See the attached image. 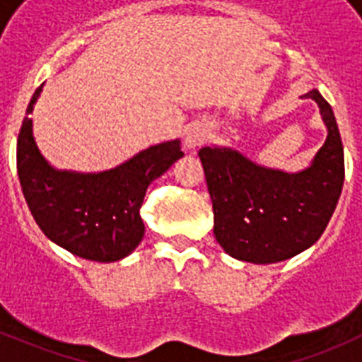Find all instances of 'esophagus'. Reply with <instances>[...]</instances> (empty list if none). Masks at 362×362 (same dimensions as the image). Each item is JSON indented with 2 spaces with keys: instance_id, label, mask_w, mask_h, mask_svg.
Segmentation results:
<instances>
[{
  "instance_id": "obj_1",
  "label": "esophagus",
  "mask_w": 362,
  "mask_h": 362,
  "mask_svg": "<svg viewBox=\"0 0 362 362\" xmlns=\"http://www.w3.org/2000/svg\"><path fill=\"white\" fill-rule=\"evenodd\" d=\"M206 137H209V130L204 124H192L185 134V146L188 150H196L197 146L206 141Z\"/></svg>"
}]
</instances>
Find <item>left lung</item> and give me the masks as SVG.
<instances>
[{
	"label": "left lung",
	"instance_id": "8db88e82",
	"mask_svg": "<svg viewBox=\"0 0 362 362\" xmlns=\"http://www.w3.org/2000/svg\"><path fill=\"white\" fill-rule=\"evenodd\" d=\"M306 99L319 107L326 141L299 172L257 165L230 146L199 150L214 206V235L223 250L254 264L300 254L325 232L344 183V152L334 110L319 90Z\"/></svg>",
	"mask_w": 362,
	"mask_h": 362
}]
</instances>
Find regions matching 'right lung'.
<instances>
[{"label":"right lung","mask_w":362,"mask_h":362,"mask_svg":"<svg viewBox=\"0 0 362 362\" xmlns=\"http://www.w3.org/2000/svg\"><path fill=\"white\" fill-rule=\"evenodd\" d=\"M41 90L43 85L27 112L34 110ZM183 156L181 141L172 139L110 170H59L37 148L32 119L21 124L16 153L21 190L37 226L57 246L98 263H114L136 250L145 235L139 209L146 188Z\"/></svg>","instance_id":"obj_1"}]
</instances>
